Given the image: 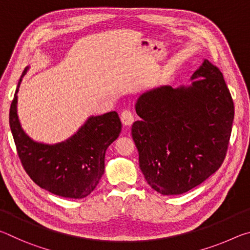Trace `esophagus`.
Here are the masks:
<instances>
[{
  "label": "esophagus",
  "instance_id": "esophagus-1",
  "mask_svg": "<svg viewBox=\"0 0 250 250\" xmlns=\"http://www.w3.org/2000/svg\"><path fill=\"white\" fill-rule=\"evenodd\" d=\"M121 121L122 124L125 125H131L133 124L134 121V117H133V113L130 111V110H125V111H122L121 113Z\"/></svg>",
  "mask_w": 250,
  "mask_h": 250
}]
</instances>
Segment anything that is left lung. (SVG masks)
<instances>
[{
    "label": "left lung",
    "instance_id": "left-lung-1",
    "mask_svg": "<svg viewBox=\"0 0 250 250\" xmlns=\"http://www.w3.org/2000/svg\"><path fill=\"white\" fill-rule=\"evenodd\" d=\"M191 86H161L135 104L141 120L131 134L139 166L152 188L179 195L221 167L234 120V103L222 71L207 59Z\"/></svg>",
    "mask_w": 250,
    "mask_h": 250
}]
</instances>
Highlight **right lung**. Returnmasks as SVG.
<instances>
[{
  "label": "right lung",
  "instance_id": "1",
  "mask_svg": "<svg viewBox=\"0 0 250 250\" xmlns=\"http://www.w3.org/2000/svg\"><path fill=\"white\" fill-rule=\"evenodd\" d=\"M24 69L10 108V126L21 162L29 177L55 195L83 198L98 185L104 173V154L119 137L121 121L116 111L91 116L67 140L46 145L24 132L18 116V92Z\"/></svg>",
  "mask_w": 250,
  "mask_h": 250
}]
</instances>
